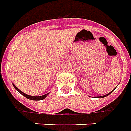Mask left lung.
Listing matches in <instances>:
<instances>
[{"label":"left lung","mask_w":131,"mask_h":131,"mask_svg":"<svg viewBox=\"0 0 131 131\" xmlns=\"http://www.w3.org/2000/svg\"><path fill=\"white\" fill-rule=\"evenodd\" d=\"M113 91H112V92H113ZM109 92V93H107V95H103V96H99V97H97V98H103V97H106V96L109 95H110V94L111 93V92Z\"/></svg>","instance_id":"8db88e82"}]
</instances>
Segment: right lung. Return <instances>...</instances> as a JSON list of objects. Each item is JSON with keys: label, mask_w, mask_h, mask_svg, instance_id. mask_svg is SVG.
<instances>
[{"label": "right lung", "mask_w": 131, "mask_h": 131, "mask_svg": "<svg viewBox=\"0 0 131 131\" xmlns=\"http://www.w3.org/2000/svg\"><path fill=\"white\" fill-rule=\"evenodd\" d=\"M13 87L15 88V89L18 92H20L22 95H24V97H26V98H28V100H43L45 97H47V96L49 95V93H47V94H45V95H41V96H31V95H26V93L24 92H23L22 91H21L18 88H17L16 85H14L13 84Z\"/></svg>", "instance_id": "right-lung-1"}]
</instances>
